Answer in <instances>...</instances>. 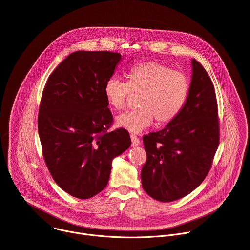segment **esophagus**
<instances>
[{
	"label": "esophagus",
	"mask_w": 250,
	"mask_h": 250,
	"mask_svg": "<svg viewBox=\"0 0 250 250\" xmlns=\"http://www.w3.org/2000/svg\"><path fill=\"white\" fill-rule=\"evenodd\" d=\"M130 139H131V146H132L133 147H135V146H137L140 145V140L138 139V137H137L136 135L131 134V135H130Z\"/></svg>",
	"instance_id": "1"
}]
</instances>
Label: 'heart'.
Segmentation results:
<instances>
[{"label":"heart","mask_w":250,"mask_h":250,"mask_svg":"<svg viewBox=\"0 0 250 250\" xmlns=\"http://www.w3.org/2000/svg\"><path fill=\"white\" fill-rule=\"evenodd\" d=\"M189 88V80L183 73L158 62H146L128 71L127 81L115 76L109 78L104 86V95L111 108L120 111L131 93L139 94V108L119 116L116 124L131 133H140L153 124L154 119L164 125L179 116Z\"/></svg>","instance_id":"obj_1"}]
</instances>
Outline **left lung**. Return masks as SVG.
I'll return each mask as SVG.
<instances>
[{
  "instance_id": "1",
  "label": "left lung",
  "mask_w": 250,
  "mask_h": 250,
  "mask_svg": "<svg viewBox=\"0 0 250 250\" xmlns=\"http://www.w3.org/2000/svg\"><path fill=\"white\" fill-rule=\"evenodd\" d=\"M219 142L215 88L202 64L193 59L183 110L163 129L144 136L147 159L140 174L142 188L159 202L187 196L208 175Z\"/></svg>"
}]
</instances>
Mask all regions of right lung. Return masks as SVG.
I'll return each instance as SVG.
<instances>
[{"instance_id":"1","label":"right lung","mask_w":250,"mask_h":250,"mask_svg":"<svg viewBox=\"0 0 250 250\" xmlns=\"http://www.w3.org/2000/svg\"><path fill=\"white\" fill-rule=\"evenodd\" d=\"M121 60L110 51L71 53L42 93L38 125L45 163L55 183L78 199L104 189L114 158L131 145L125 129L108 132L113 116L104 86Z\"/></svg>"}]
</instances>
